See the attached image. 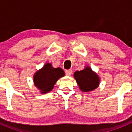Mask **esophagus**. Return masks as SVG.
I'll return each mask as SVG.
<instances>
[{
    "mask_svg": "<svg viewBox=\"0 0 132 132\" xmlns=\"http://www.w3.org/2000/svg\"><path fill=\"white\" fill-rule=\"evenodd\" d=\"M72 73H73V71L71 70V69H70V70H67L65 71V73H66V75H68V76L71 75L72 74Z\"/></svg>",
    "mask_w": 132,
    "mask_h": 132,
    "instance_id": "34e87169",
    "label": "esophagus"
}]
</instances>
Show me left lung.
Returning <instances> with one entry per match:
<instances>
[{
    "instance_id": "8db88e82",
    "label": "left lung",
    "mask_w": 132,
    "mask_h": 132,
    "mask_svg": "<svg viewBox=\"0 0 132 132\" xmlns=\"http://www.w3.org/2000/svg\"><path fill=\"white\" fill-rule=\"evenodd\" d=\"M74 77L79 88L83 92L93 91L99 85V77L89 67L81 71H75Z\"/></svg>"
}]
</instances>
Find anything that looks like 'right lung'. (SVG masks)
Returning <instances> with one entry per match:
<instances>
[{
    "label": "right lung",
    "instance_id": "right-lung-1",
    "mask_svg": "<svg viewBox=\"0 0 132 132\" xmlns=\"http://www.w3.org/2000/svg\"><path fill=\"white\" fill-rule=\"evenodd\" d=\"M64 75L61 68H54L51 64L47 63L34 75V84L44 94L52 90L57 80Z\"/></svg>",
    "mask_w": 132,
    "mask_h": 132
}]
</instances>
